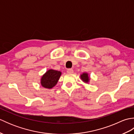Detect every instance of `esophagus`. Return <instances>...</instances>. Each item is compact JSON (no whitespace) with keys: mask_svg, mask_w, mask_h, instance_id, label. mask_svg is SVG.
Masks as SVG:
<instances>
[{"mask_svg":"<svg viewBox=\"0 0 134 134\" xmlns=\"http://www.w3.org/2000/svg\"><path fill=\"white\" fill-rule=\"evenodd\" d=\"M73 72H74V71H73L72 69H68V70H67V72L68 74H72V73H73Z\"/></svg>","mask_w":134,"mask_h":134,"instance_id":"1","label":"esophagus"}]
</instances>
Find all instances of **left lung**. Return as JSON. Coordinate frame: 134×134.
Returning <instances> with one entry per match:
<instances>
[{"label": "left lung", "mask_w": 134, "mask_h": 134, "mask_svg": "<svg viewBox=\"0 0 134 134\" xmlns=\"http://www.w3.org/2000/svg\"><path fill=\"white\" fill-rule=\"evenodd\" d=\"M81 78L85 83H88L89 82L90 78L88 74L86 72H84L81 75Z\"/></svg>", "instance_id": "8db88e82"}]
</instances>
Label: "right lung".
Returning <instances> with one entry per match:
<instances>
[{
  "label": "right lung",
  "mask_w": 134,
  "mask_h": 134,
  "mask_svg": "<svg viewBox=\"0 0 134 134\" xmlns=\"http://www.w3.org/2000/svg\"><path fill=\"white\" fill-rule=\"evenodd\" d=\"M61 74L62 72L59 71L52 69L48 70L41 77V86L47 89H52L58 83Z\"/></svg>",
  "instance_id": "1"
}]
</instances>
